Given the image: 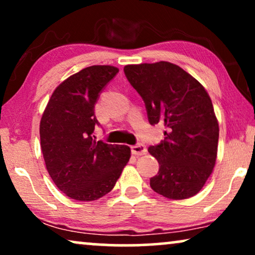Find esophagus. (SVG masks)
I'll use <instances>...</instances> for the list:
<instances>
[{"label":"esophagus","mask_w":255,"mask_h":255,"mask_svg":"<svg viewBox=\"0 0 255 255\" xmlns=\"http://www.w3.org/2000/svg\"><path fill=\"white\" fill-rule=\"evenodd\" d=\"M131 152L132 154L134 155H144L145 153L147 152V148H146V146L144 144H137L131 146Z\"/></svg>","instance_id":"1"}]
</instances>
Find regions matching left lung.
Here are the masks:
<instances>
[{
  "label": "left lung",
  "mask_w": 255,
  "mask_h": 255,
  "mask_svg": "<svg viewBox=\"0 0 255 255\" xmlns=\"http://www.w3.org/2000/svg\"><path fill=\"white\" fill-rule=\"evenodd\" d=\"M124 73L144 101L149 124L166 128L165 139L148 147L160 165L149 186L172 200L194 196L217 158L219 128L208 93L196 79L167 61L128 65Z\"/></svg>",
  "instance_id": "1"
}]
</instances>
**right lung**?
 <instances>
[{
  "label": "right lung",
  "mask_w": 255,
  "mask_h": 255,
  "mask_svg": "<svg viewBox=\"0 0 255 255\" xmlns=\"http://www.w3.org/2000/svg\"><path fill=\"white\" fill-rule=\"evenodd\" d=\"M118 73L90 66L57 87L40 121V146L55 186L76 201H95L113 189L130 159V147L96 141L95 104Z\"/></svg>",
  "instance_id": "add662e5"
}]
</instances>
